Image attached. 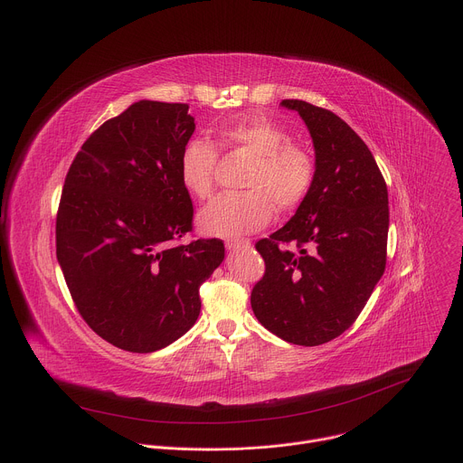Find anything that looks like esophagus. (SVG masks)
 Here are the masks:
<instances>
[{"mask_svg": "<svg viewBox=\"0 0 463 463\" xmlns=\"http://www.w3.org/2000/svg\"><path fill=\"white\" fill-rule=\"evenodd\" d=\"M250 241L247 238H231L225 241V247L229 250H234V249H240V247H249Z\"/></svg>", "mask_w": 463, "mask_h": 463, "instance_id": "obj_1", "label": "esophagus"}]
</instances>
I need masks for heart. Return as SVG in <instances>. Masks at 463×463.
Here are the masks:
<instances>
[{
	"label": "heart",
	"mask_w": 463,
	"mask_h": 463,
	"mask_svg": "<svg viewBox=\"0 0 463 463\" xmlns=\"http://www.w3.org/2000/svg\"><path fill=\"white\" fill-rule=\"evenodd\" d=\"M216 146L252 159L241 188L243 194H223L197 216L205 234L232 238L266 227L273 213L288 214L298 209L315 183V161L291 143L288 131L263 115H249L216 129ZM216 146L203 139L188 141L179 157L183 186L200 200L214 190L220 161Z\"/></svg>",
	"instance_id": "1"
}]
</instances>
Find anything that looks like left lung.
Masks as SVG:
<instances>
[{
	"instance_id": "1",
	"label": "left lung",
	"mask_w": 463,
	"mask_h": 463,
	"mask_svg": "<svg viewBox=\"0 0 463 463\" xmlns=\"http://www.w3.org/2000/svg\"><path fill=\"white\" fill-rule=\"evenodd\" d=\"M282 106L309 129L317 175L295 216L256 241L266 273L250 306L280 339L318 346L355 322L384 273L388 192L372 152L341 117L295 99Z\"/></svg>"
}]
</instances>
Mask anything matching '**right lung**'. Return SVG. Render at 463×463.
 <instances>
[{
	"instance_id": "obj_1",
	"label": "right lung",
	"mask_w": 463,
	"mask_h": 463,
	"mask_svg": "<svg viewBox=\"0 0 463 463\" xmlns=\"http://www.w3.org/2000/svg\"><path fill=\"white\" fill-rule=\"evenodd\" d=\"M188 104L141 100L106 120L75 156L56 213V258L71 298L109 345L150 354L200 317V288L225 256L194 231L179 157Z\"/></svg>"
}]
</instances>
